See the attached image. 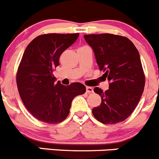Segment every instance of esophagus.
<instances>
[{
  "label": "esophagus",
  "mask_w": 159,
  "mask_h": 159,
  "mask_svg": "<svg viewBox=\"0 0 159 159\" xmlns=\"http://www.w3.org/2000/svg\"><path fill=\"white\" fill-rule=\"evenodd\" d=\"M86 91L87 93H91L93 92V89L92 87H90V86H86Z\"/></svg>",
  "instance_id": "1"
}]
</instances>
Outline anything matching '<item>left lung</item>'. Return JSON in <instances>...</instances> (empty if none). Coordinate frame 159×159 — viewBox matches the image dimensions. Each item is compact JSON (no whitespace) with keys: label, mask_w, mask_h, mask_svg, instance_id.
I'll list each match as a JSON object with an SVG mask.
<instances>
[{"label":"left lung","mask_w":159,"mask_h":159,"mask_svg":"<svg viewBox=\"0 0 159 159\" xmlns=\"http://www.w3.org/2000/svg\"><path fill=\"white\" fill-rule=\"evenodd\" d=\"M93 48L99 69L107 78L109 89L98 87L100 106L92 110L94 117L104 125H114L128 118L136 108L145 84L139 52L128 38L117 34H84Z\"/></svg>","instance_id":"1"}]
</instances>
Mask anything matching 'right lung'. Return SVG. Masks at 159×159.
Here are the masks:
<instances>
[{
	"instance_id": "add662e5",
	"label": "right lung",
	"mask_w": 159,
	"mask_h": 159,
	"mask_svg": "<svg viewBox=\"0 0 159 159\" xmlns=\"http://www.w3.org/2000/svg\"><path fill=\"white\" fill-rule=\"evenodd\" d=\"M75 34H45L33 39L21 58L16 75L22 102L33 117L48 124H58L70 114L72 100L86 92L80 83L63 86L53 75L59 57L79 37Z\"/></svg>"
}]
</instances>
